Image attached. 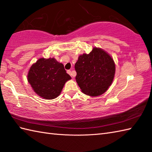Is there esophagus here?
I'll use <instances>...</instances> for the list:
<instances>
[{"label":"esophagus","mask_w":152,"mask_h":152,"mask_svg":"<svg viewBox=\"0 0 152 152\" xmlns=\"http://www.w3.org/2000/svg\"><path fill=\"white\" fill-rule=\"evenodd\" d=\"M67 73L69 74H70V75L72 76V78H74V76H75V74H74V73H72V72H71V70H67Z\"/></svg>","instance_id":"34e87169"}]
</instances>
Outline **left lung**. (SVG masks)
<instances>
[{"mask_svg":"<svg viewBox=\"0 0 152 152\" xmlns=\"http://www.w3.org/2000/svg\"><path fill=\"white\" fill-rule=\"evenodd\" d=\"M74 67L76 82L87 95L96 96L103 94L114 78V61L101 48H93L89 54L80 56Z\"/></svg>","mask_w":152,"mask_h":152,"instance_id":"left-lung-1","label":"left lung"}]
</instances>
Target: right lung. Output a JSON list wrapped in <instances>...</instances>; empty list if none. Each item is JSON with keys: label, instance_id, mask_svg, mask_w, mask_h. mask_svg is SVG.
<instances>
[{"label": "right lung", "instance_id": "1", "mask_svg": "<svg viewBox=\"0 0 152 152\" xmlns=\"http://www.w3.org/2000/svg\"><path fill=\"white\" fill-rule=\"evenodd\" d=\"M71 77L64 65L55 58H41L30 68L27 80L37 94L46 99H53L61 94L64 83Z\"/></svg>", "mask_w": 152, "mask_h": 152}]
</instances>
